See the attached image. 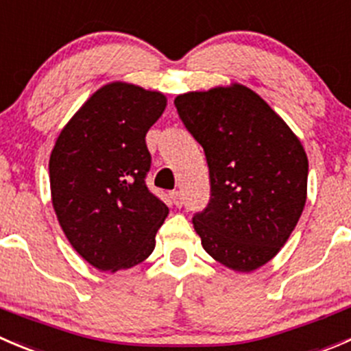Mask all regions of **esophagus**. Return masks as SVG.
Here are the masks:
<instances>
[{
	"label": "esophagus",
	"mask_w": 351,
	"mask_h": 351,
	"mask_svg": "<svg viewBox=\"0 0 351 351\" xmlns=\"http://www.w3.org/2000/svg\"><path fill=\"white\" fill-rule=\"evenodd\" d=\"M169 199H171L173 200V204H175V206H182V193H180L178 192V190H173V192L171 193H169Z\"/></svg>",
	"instance_id": "34e87169"
}]
</instances>
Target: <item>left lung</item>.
<instances>
[{
    "label": "left lung",
    "instance_id": "obj_1",
    "mask_svg": "<svg viewBox=\"0 0 351 351\" xmlns=\"http://www.w3.org/2000/svg\"><path fill=\"white\" fill-rule=\"evenodd\" d=\"M180 118L206 152L210 200L192 223L207 254L252 273L281 250L307 200L308 159L283 118L241 84L186 93Z\"/></svg>",
    "mask_w": 351,
    "mask_h": 351
}]
</instances>
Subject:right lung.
<instances>
[{"label":"right lung","instance_id":"obj_1","mask_svg":"<svg viewBox=\"0 0 351 351\" xmlns=\"http://www.w3.org/2000/svg\"><path fill=\"white\" fill-rule=\"evenodd\" d=\"M166 96L127 82L97 89L60 132L49 158L51 200L84 261L117 273L144 262L169 209L145 185V134Z\"/></svg>","mask_w":351,"mask_h":351}]
</instances>
